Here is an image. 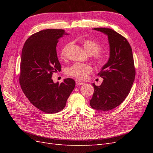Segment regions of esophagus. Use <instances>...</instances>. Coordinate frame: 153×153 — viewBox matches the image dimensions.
<instances>
[{
  "instance_id": "obj_1",
  "label": "esophagus",
  "mask_w": 153,
  "mask_h": 153,
  "mask_svg": "<svg viewBox=\"0 0 153 153\" xmlns=\"http://www.w3.org/2000/svg\"><path fill=\"white\" fill-rule=\"evenodd\" d=\"M75 82H76V85H84V82H82V81H80V80H76Z\"/></svg>"
}]
</instances>
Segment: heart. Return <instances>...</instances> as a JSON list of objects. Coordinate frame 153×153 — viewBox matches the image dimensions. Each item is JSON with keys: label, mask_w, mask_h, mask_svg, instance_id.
Listing matches in <instances>:
<instances>
[{"label": "heart", "mask_w": 153, "mask_h": 153, "mask_svg": "<svg viewBox=\"0 0 153 153\" xmlns=\"http://www.w3.org/2000/svg\"><path fill=\"white\" fill-rule=\"evenodd\" d=\"M70 45V43L66 45L61 50V55L62 57L65 56L66 50ZM82 45L88 54L94 55L95 61L99 66H103L105 65L107 62V57L104 54L100 53L101 46L99 43L91 39H84L82 41ZM92 71V67L90 64L78 62L66 68L65 70L68 75L79 79H84Z\"/></svg>", "instance_id": "heart-1"}]
</instances>
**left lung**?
<instances>
[{"label":"left lung","mask_w":153,"mask_h":153,"mask_svg":"<svg viewBox=\"0 0 153 153\" xmlns=\"http://www.w3.org/2000/svg\"><path fill=\"white\" fill-rule=\"evenodd\" d=\"M107 35L110 57L98 75L103 81L100 86L94 83V91L90 100L92 108L108 111L117 107L130 92L135 76L132 50L127 39L115 30L94 28Z\"/></svg>","instance_id":"left-lung-1"}]
</instances>
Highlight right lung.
<instances>
[{
    "mask_svg": "<svg viewBox=\"0 0 153 153\" xmlns=\"http://www.w3.org/2000/svg\"><path fill=\"white\" fill-rule=\"evenodd\" d=\"M68 35L63 29H46L27 39L22 52L20 84L24 94L37 108L54 114L65 107L75 87L72 78L59 84L52 79V74L61 70L56 47L59 39Z\"/></svg>",
    "mask_w": 153,
    "mask_h": 153,
    "instance_id": "right-lung-1",
    "label": "right lung"
}]
</instances>
